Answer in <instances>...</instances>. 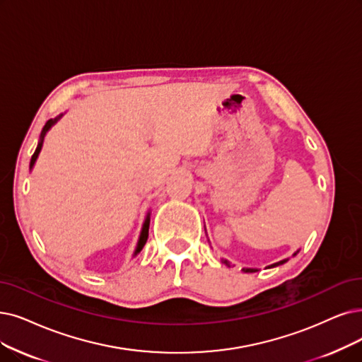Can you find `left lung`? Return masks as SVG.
Segmentation results:
<instances>
[{"label": "left lung", "instance_id": "8db88e82", "mask_svg": "<svg viewBox=\"0 0 362 362\" xmlns=\"http://www.w3.org/2000/svg\"><path fill=\"white\" fill-rule=\"evenodd\" d=\"M285 262H286V259H282V262H279V263H274V264H272V266H269V267H274V266H279V264H284ZM223 263L228 266V262H227V259H223ZM243 272H247V273H252V272H257V270H255V269H243Z\"/></svg>", "mask_w": 362, "mask_h": 362}]
</instances>
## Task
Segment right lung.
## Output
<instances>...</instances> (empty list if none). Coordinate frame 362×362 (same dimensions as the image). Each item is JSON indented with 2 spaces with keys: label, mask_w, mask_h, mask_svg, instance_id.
Listing matches in <instances>:
<instances>
[{
  "label": "right lung",
  "mask_w": 362,
  "mask_h": 362,
  "mask_svg": "<svg viewBox=\"0 0 362 362\" xmlns=\"http://www.w3.org/2000/svg\"><path fill=\"white\" fill-rule=\"evenodd\" d=\"M59 120V117L57 119H53V120H49L46 124H45V127H42V132H41V139H40V142H38V146H37V148H35V151H34V154H33V157H31V168L34 166V163H35V160H37V157H38V153H40V150H41V146H42V139H45V135H46V132L49 131V129ZM148 227H150V215H147V220H146V223H144V227H142V231H141V236H139V240H138V247H136V251H135V255L144 248V245H146V242H147V239H148Z\"/></svg>",
  "instance_id": "obj_1"
}]
</instances>
